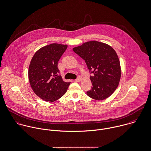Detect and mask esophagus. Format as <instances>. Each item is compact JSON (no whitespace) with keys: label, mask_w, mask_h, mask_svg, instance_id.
<instances>
[{"label":"esophagus","mask_w":151,"mask_h":151,"mask_svg":"<svg viewBox=\"0 0 151 151\" xmlns=\"http://www.w3.org/2000/svg\"><path fill=\"white\" fill-rule=\"evenodd\" d=\"M81 80V76H78L76 80H75L76 82H80Z\"/></svg>","instance_id":"esophagus-1"}]
</instances>
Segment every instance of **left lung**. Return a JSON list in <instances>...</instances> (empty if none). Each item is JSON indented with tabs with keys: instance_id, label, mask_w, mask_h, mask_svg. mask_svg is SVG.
I'll return each mask as SVG.
<instances>
[{
	"instance_id": "1",
	"label": "left lung",
	"mask_w": 151,
	"mask_h": 151,
	"mask_svg": "<svg viewBox=\"0 0 151 151\" xmlns=\"http://www.w3.org/2000/svg\"><path fill=\"white\" fill-rule=\"evenodd\" d=\"M93 76H90L92 88L87 92L88 97L96 100L109 97L116 89L121 78L120 62L116 51L107 44L90 41L74 47Z\"/></svg>"
}]
</instances>
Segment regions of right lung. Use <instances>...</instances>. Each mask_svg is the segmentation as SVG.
<instances>
[{"label": "right lung", "instance_id": "add662e5", "mask_svg": "<svg viewBox=\"0 0 151 151\" xmlns=\"http://www.w3.org/2000/svg\"><path fill=\"white\" fill-rule=\"evenodd\" d=\"M67 45L52 43L40 48L30 61L28 74L34 93L43 100L54 102L67 91L71 83L64 82L58 75V60Z\"/></svg>", "mask_w": 151, "mask_h": 151}]
</instances>
